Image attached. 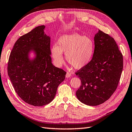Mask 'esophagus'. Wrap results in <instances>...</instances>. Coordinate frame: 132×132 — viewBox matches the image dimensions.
Wrapping results in <instances>:
<instances>
[{"instance_id": "34e87169", "label": "esophagus", "mask_w": 132, "mask_h": 132, "mask_svg": "<svg viewBox=\"0 0 132 132\" xmlns=\"http://www.w3.org/2000/svg\"><path fill=\"white\" fill-rule=\"evenodd\" d=\"M65 77H66V78H70L71 77V74L69 72H67L66 74Z\"/></svg>"}]
</instances>
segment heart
Instances as JSON below:
<instances>
[{
  "instance_id": "b5f03b06",
  "label": "heart",
  "mask_w": 132,
  "mask_h": 132,
  "mask_svg": "<svg viewBox=\"0 0 132 132\" xmlns=\"http://www.w3.org/2000/svg\"><path fill=\"white\" fill-rule=\"evenodd\" d=\"M94 50V43L91 38L73 33L62 35L51 51L55 65L61 67L63 64L64 52L67 61L74 68L81 69L90 62Z\"/></svg>"
}]
</instances>
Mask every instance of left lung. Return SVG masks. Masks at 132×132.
<instances>
[{
    "label": "left lung",
    "mask_w": 132,
    "mask_h": 132,
    "mask_svg": "<svg viewBox=\"0 0 132 132\" xmlns=\"http://www.w3.org/2000/svg\"><path fill=\"white\" fill-rule=\"evenodd\" d=\"M94 43L91 61L75 73L81 83L76 96L82 103L93 106L105 102L112 95L123 67L122 54L113 38L99 30Z\"/></svg>",
    "instance_id": "left-lung-1"
}]
</instances>
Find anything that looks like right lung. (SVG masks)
I'll return each instance as SVG.
<instances>
[{
    "instance_id": "obj_1",
    "label": "right lung",
    "mask_w": 132,
    "mask_h": 132,
    "mask_svg": "<svg viewBox=\"0 0 132 132\" xmlns=\"http://www.w3.org/2000/svg\"><path fill=\"white\" fill-rule=\"evenodd\" d=\"M44 25L35 27L15 43L10 54L7 74L15 91L28 104L42 106L54 99L66 72L52 63L50 37ZM31 51L36 56L30 60Z\"/></svg>"
}]
</instances>
